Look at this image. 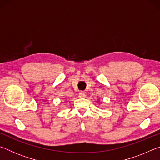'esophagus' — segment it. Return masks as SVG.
I'll return each instance as SVG.
<instances>
[{
  "instance_id": "obj_1",
  "label": "esophagus",
  "mask_w": 160,
  "mask_h": 160,
  "mask_svg": "<svg viewBox=\"0 0 160 160\" xmlns=\"http://www.w3.org/2000/svg\"><path fill=\"white\" fill-rule=\"evenodd\" d=\"M85 97H86L85 93L83 91L80 92V93H79V97H80V98H85Z\"/></svg>"
}]
</instances>
